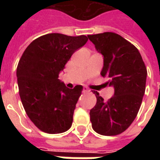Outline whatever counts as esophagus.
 I'll list each match as a JSON object with an SVG mask.
<instances>
[{
  "instance_id": "obj_1",
  "label": "esophagus",
  "mask_w": 160,
  "mask_h": 160,
  "mask_svg": "<svg viewBox=\"0 0 160 160\" xmlns=\"http://www.w3.org/2000/svg\"><path fill=\"white\" fill-rule=\"evenodd\" d=\"M83 92H90V90H89V89H88L87 87H83Z\"/></svg>"
}]
</instances>
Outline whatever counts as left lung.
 <instances>
[{
  "instance_id": "left-lung-1",
  "label": "left lung",
  "mask_w": 160,
  "mask_h": 160,
  "mask_svg": "<svg viewBox=\"0 0 160 160\" xmlns=\"http://www.w3.org/2000/svg\"><path fill=\"white\" fill-rule=\"evenodd\" d=\"M98 51L104 56L101 75L110 78L114 95L107 102L93 93L97 103L90 111L92 127L102 135H117L134 122L141 107L147 80V68L137 48L114 32L88 35Z\"/></svg>"
}]
</instances>
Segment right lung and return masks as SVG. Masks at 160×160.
Segmentation results:
<instances>
[{
    "mask_svg": "<svg viewBox=\"0 0 160 160\" xmlns=\"http://www.w3.org/2000/svg\"><path fill=\"white\" fill-rule=\"evenodd\" d=\"M85 35L49 33L38 38L23 53L17 67L19 97L38 128L48 134L68 130L83 87L69 89L58 79L77 49L86 44Z\"/></svg>",
    "mask_w": 160,
    "mask_h": 160,
    "instance_id": "1",
    "label": "right lung"
}]
</instances>
